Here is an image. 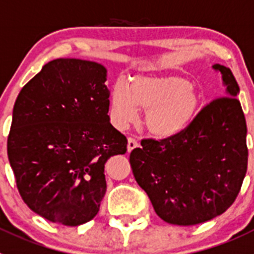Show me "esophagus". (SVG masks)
I'll return each instance as SVG.
<instances>
[{
  "instance_id": "34e87169",
  "label": "esophagus",
  "mask_w": 254,
  "mask_h": 254,
  "mask_svg": "<svg viewBox=\"0 0 254 254\" xmlns=\"http://www.w3.org/2000/svg\"><path fill=\"white\" fill-rule=\"evenodd\" d=\"M139 147V143L136 139L134 138H127V152H131L132 149Z\"/></svg>"
}]
</instances>
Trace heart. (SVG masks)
Segmentation results:
<instances>
[{"mask_svg": "<svg viewBox=\"0 0 254 254\" xmlns=\"http://www.w3.org/2000/svg\"><path fill=\"white\" fill-rule=\"evenodd\" d=\"M202 93L189 78L178 74L136 76L127 88L115 84L111 91L110 114L114 124L124 127L144 111V127L158 139L180 135L197 115Z\"/></svg>", "mask_w": 254, "mask_h": 254, "instance_id": "obj_1", "label": "heart"}]
</instances>
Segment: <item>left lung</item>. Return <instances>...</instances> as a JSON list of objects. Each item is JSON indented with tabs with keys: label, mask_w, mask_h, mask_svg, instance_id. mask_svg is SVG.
Here are the masks:
<instances>
[{
	"label": "left lung",
	"mask_w": 254,
	"mask_h": 254,
	"mask_svg": "<svg viewBox=\"0 0 254 254\" xmlns=\"http://www.w3.org/2000/svg\"><path fill=\"white\" fill-rule=\"evenodd\" d=\"M220 70L225 95L198 111L172 139H143L130 153L139 186L157 215L173 225H196L229 209L241 191L248 164L247 124L232 70Z\"/></svg>",
	"instance_id": "left-lung-1"
}]
</instances>
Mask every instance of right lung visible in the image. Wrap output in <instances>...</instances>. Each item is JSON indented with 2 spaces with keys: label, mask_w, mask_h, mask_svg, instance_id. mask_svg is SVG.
<instances>
[{
  "label": "right lung",
  "mask_w": 254,
  "mask_h": 254,
  "mask_svg": "<svg viewBox=\"0 0 254 254\" xmlns=\"http://www.w3.org/2000/svg\"><path fill=\"white\" fill-rule=\"evenodd\" d=\"M106 68L96 62H49L20 91L7 155L25 204L53 223L92 220L106 192L105 163L127 153L110 124Z\"/></svg>",
  "instance_id": "obj_1"
}]
</instances>
